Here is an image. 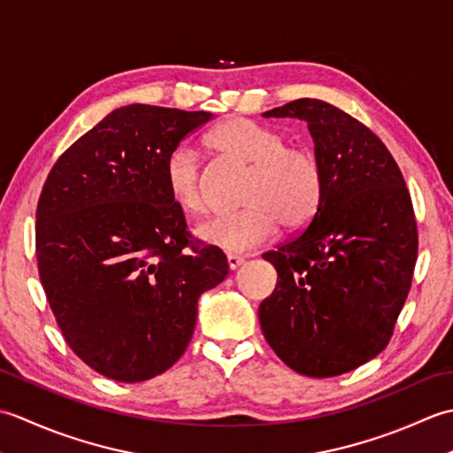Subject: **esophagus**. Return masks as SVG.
I'll return each instance as SVG.
<instances>
[{
    "mask_svg": "<svg viewBox=\"0 0 453 453\" xmlns=\"http://www.w3.org/2000/svg\"><path fill=\"white\" fill-rule=\"evenodd\" d=\"M243 263H245L243 257H239V255H227V266H229V271H235V268H239Z\"/></svg>",
    "mask_w": 453,
    "mask_h": 453,
    "instance_id": "1",
    "label": "esophagus"
}]
</instances>
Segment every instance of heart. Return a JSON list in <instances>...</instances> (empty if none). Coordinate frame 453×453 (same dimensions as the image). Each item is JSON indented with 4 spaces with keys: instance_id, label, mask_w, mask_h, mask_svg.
I'll use <instances>...</instances> for the list:
<instances>
[{
    "instance_id": "b5f03b06",
    "label": "heart",
    "mask_w": 453,
    "mask_h": 453,
    "mask_svg": "<svg viewBox=\"0 0 453 453\" xmlns=\"http://www.w3.org/2000/svg\"><path fill=\"white\" fill-rule=\"evenodd\" d=\"M208 146L221 156L251 163L243 204L235 214L204 221L196 235L226 253H245L271 242L278 229H296L313 216L323 190L319 159L311 150L286 143L273 127L249 119H229L208 134ZM171 200L188 216L208 210L198 153L190 146L173 150L163 169Z\"/></svg>"
}]
</instances>
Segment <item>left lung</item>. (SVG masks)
I'll return each instance as SVG.
<instances>
[{
    "mask_svg": "<svg viewBox=\"0 0 453 453\" xmlns=\"http://www.w3.org/2000/svg\"><path fill=\"white\" fill-rule=\"evenodd\" d=\"M263 117L307 122L323 190L307 227L263 255L278 282L258 321L294 372L333 378L391 341L417 265L415 210L386 143L349 112L297 99Z\"/></svg>",
    "mask_w": 453,
    "mask_h": 453,
    "instance_id": "left-lung-1",
    "label": "left lung"
}]
</instances>
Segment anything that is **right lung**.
Instances as JSON below:
<instances>
[{
	"label": "right lung",
	"mask_w": 453,
	"mask_h": 453,
	"mask_svg": "<svg viewBox=\"0 0 453 453\" xmlns=\"http://www.w3.org/2000/svg\"><path fill=\"white\" fill-rule=\"evenodd\" d=\"M211 119L128 104L73 142L36 206V265L67 346L114 381L169 370L187 350L198 297L227 274L221 249L188 232L163 169Z\"/></svg>",
	"instance_id": "right-lung-1"
}]
</instances>
